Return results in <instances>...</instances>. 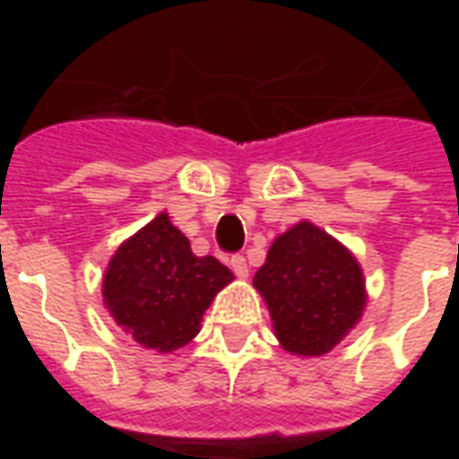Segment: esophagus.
<instances>
[{
  "mask_svg": "<svg viewBox=\"0 0 459 459\" xmlns=\"http://www.w3.org/2000/svg\"><path fill=\"white\" fill-rule=\"evenodd\" d=\"M230 268H233V273H236L240 280L248 278L250 270H248V263H246V258H243V255H233V258H230Z\"/></svg>",
  "mask_w": 459,
  "mask_h": 459,
  "instance_id": "obj_1",
  "label": "esophagus"
}]
</instances>
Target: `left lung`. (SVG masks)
<instances>
[{"label":"left lung","mask_w":459,"mask_h":459,"mask_svg":"<svg viewBox=\"0 0 459 459\" xmlns=\"http://www.w3.org/2000/svg\"><path fill=\"white\" fill-rule=\"evenodd\" d=\"M253 285L280 346L307 359L329 354L356 327L368 299L354 253L309 221L273 240Z\"/></svg>","instance_id":"8db88e82"}]
</instances>
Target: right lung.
Listing matches in <instances>:
<instances>
[{"mask_svg":"<svg viewBox=\"0 0 459 459\" xmlns=\"http://www.w3.org/2000/svg\"><path fill=\"white\" fill-rule=\"evenodd\" d=\"M233 273L213 255H194L189 238L160 216L115 250L103 275V305L137 344L177 351L199 334L204 312Z\"/></svg>","mask_w":459,"mask_h":459,"instance_id":"1","label":"right lung"}]
</instances>
